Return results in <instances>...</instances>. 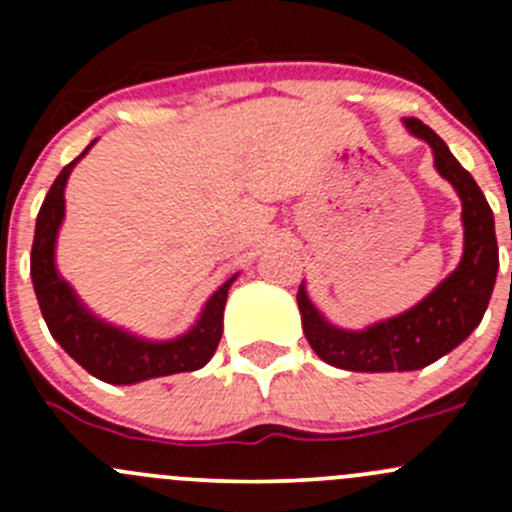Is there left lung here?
Listing matches in <instances>:
<instances>
[{"label": "left lung", "mask_w": 512, "mask_h": 512, "mask_svg": "<svg viewBox=\"0 0 512 512\" xmlns=\"http://www.w3.org/2000/svg\"><path fill=\"white\" fill-rule=\"evenodd\" d=\"M404 126L433 148V165L456 188L463 203V257L456 270L409 312L352 332L329 324L299 285L297 304L309 347L337 369L416 371L446 356L471 337L488 309L498 275L493 210L473 175L453 158L446 143L418 118Z\"/></svg>", "instance_id": "obj_1"}]
</instances>
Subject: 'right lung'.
I'll return each mask as SVG.
<instances>
[{"label": "right lung", "mask_w": 512, "mask_h": 512, "mask_svg": "<svg viewBox=\"0 0 512 512\" xmlns=\"http://www.w3.org/2000/svg\"><path fill=\"white\" fill-rule=\"evenodd\" d=\"M94 143L96 141H91L79 158L71 160L61 170L36 215L32 282L46 327L76 364H81L91 376L106 381V384H138V381L158 379V376L203 369L213 359L220 337H223L227 289L237 275L225 280V285H220L218 292L208 299L203 314L188 334L170 339V342H148V339L123 332L91 314L76 297L69 282L56 272L54 250L56 235H59L61 220H64L66 180H69L74 165L89 153Z\"/></svg>", "instance_id": "1"}]
</instances>
